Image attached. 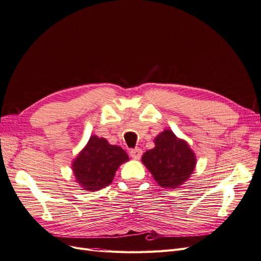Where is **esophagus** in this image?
Instances as JSON below:
<instances>
[{"label": "esophagus", "mask_w": 261, "mask_h": 261, "mask_svg": "<svg viewBox=\"0 0 261 261\" xmlns=\"http://www.w3.org/2000/svg\"><path fill=\"white\" fill-rule=\"evenodd\" d=\"M129 154H130V156L133 158V159L139 160L141 154H143V151H141L140 148H135V149H132V150H130Z\"/></svg>", "instance_id": "1"}]
</instances>
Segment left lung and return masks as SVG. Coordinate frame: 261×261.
<instances>
[{"mask_svg":"<svg viewBox=\"0 0 261 261\" xmlns=\"http://www.w3.org/2000/svg\"><path fill=\"white\" fill-rule=\"evenodd\" d=\"M154 148L147 150L141 161L156 183L163 188H178L188 179L196 167V155L185 140L170 129L154 139Z\"/></svg>","mask_w":261,"mask_h":261,"instance_id":"obj_1","label":"left lung"}]
</instances>
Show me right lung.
<instances>
[{"mask_svg":"<svg viewBox=\"0 0 261 261\" xmlns=\"http://www.w3.org/2000/svg\"><path fill=\"white\" fill-rule=\"evenodd\" d=\"M129 158L121 147L110 145L105 138L92 135L73 161L77 183L85 191H98L112 183L115 172Z\"/></svg>","mask_w":261,"mask_h":261,"instance_id":"add662e5","label":"right lung"}]
</instances>
